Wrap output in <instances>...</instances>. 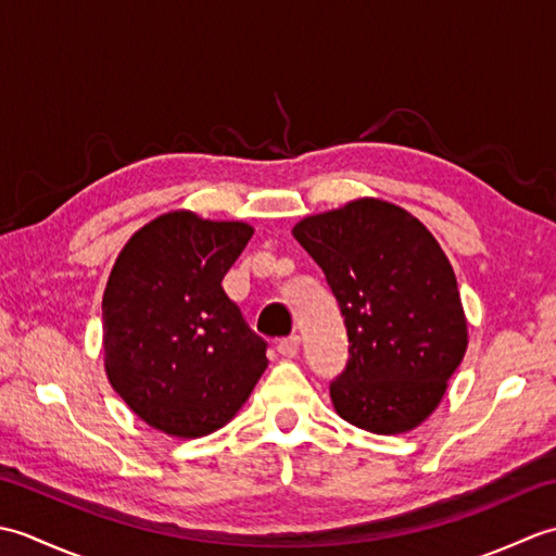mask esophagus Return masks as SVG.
Instances as JSON below:
<instances>
[{
  "label": "esophagus",
  "instance_id": "obj_1",
  "mask_svg": "<svg viewBox=\"0 0 556 556\" xmlns=\"http://www.w3.org/2000/svg\"><path fill=\"white\" fill-rule=\"evenodd\" d=\"M299 346H301V339L299 337H289V339H281L279 341L277 351H279V356H285V358H296Z\"/></svg>",
  "mask_w": 556,
  "mask_h": 556
}]
</instances>
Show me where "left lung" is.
<instances>
[{"label":"left lung","mask_w":556,"mask_h":556,"mask_svg":"<svg viewBox=\"0 0 556 556\" xmlns=\"http://www.w3.org/2000/svg\"><path fill=\"white\" fill-rule=\"evenodd\" d=\"M293 239L323 267L346 325V368L329 384L337 413L375 434L413 430L468 346L440 243L410 212L377 198L305 217Z\"/></svg>","instance_id":"8db88e82"}]
</instances>
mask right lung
Masks as SVG:
<instances>
[{
	"mask_svg": "<svg viewBox=\"0 0 556 556\" xmlns=\"http://www.w3.org/2000/svg\"><path fill=\"white\" fill-rule=\"evenodd\" d=\"M243 222L169 212L131 236L102 299L110 384L172 437L229 422L267 368V341L245 325L222 279L251 241Z\"/></svg>",
	"mask_w": 556,
	"mask_h": 556,
	"instance_id": "1",
	"label": "right lung"
}]
</instances>
